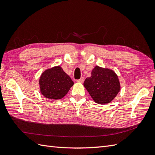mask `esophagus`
<instances>
[{"instance_id":"esophagus-1","label":"esophagus","mask_w":155,"mask_h":155,"mask_svg":"<svg viewBox=\"0 0 155 155\" xmlns=\"http://www.w3.org/2000/svg\"><path fill=\"white\" fill-rule=\"evenodd\" d=\"M84 81H85V78H84L83 77L79 79H78L77 80V82H80V83H83Z\"/></svg>"}]
</instances>
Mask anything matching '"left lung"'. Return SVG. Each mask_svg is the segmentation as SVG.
I'll use <instances>...</instances> for the list:
<instances>
[{
  "mask_svg": "<svg viewBox=\"0 0 155 155\" xmlns=\"http://www.w3.org/2000/svg\"><path fill=\"white\" fill-rule=\"evenodd\" d=\"M92 76L87 78L83 85L95 102L106 104L111 101L120 90V84L116 74L109 69L96 67Z\"/></svg>",
  "mask_w": 155,
  "mask_h": 155,
  "instance_id": "obj_1",
  "label": "left lung"
}]
</instances>
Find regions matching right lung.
Here are the masks:
<instances>
[{
  "mask_svg": "<svg viewBox=\"0 0 155 155\" xmlns=\"http://www.w3.org/2000/svg\"><path fill=\"white\" fill-rule=\"evenodd\" d=\"M73 84L71 78L59 66L46 70L39 79L42 94L50 100L61 99Z\"/></svg>",
  "mask_w": 155,
  "mask_h": 155,
  "instance_id": "add662e5",
  "label": "right lung"
}]
</instances>
